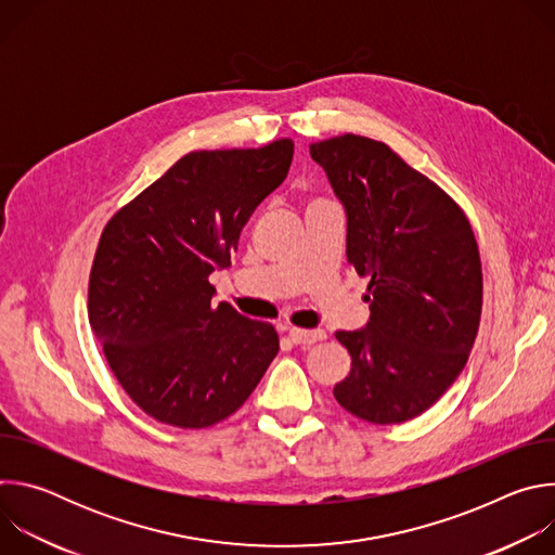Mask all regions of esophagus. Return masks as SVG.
<instances>
[{
  "instance_id": "esophagus-1",
  "label": "esophagus",
  "mask_w": 555,
  "mask_h": 555,
  "mask_svg": "<svg viewBox=\"0 0 555 555\" xmlns=\"http://www.w3.org/2000/svg\"><path fill=\"white\" fill-rule=\"evenodd\" d=\"M287 336L294 345H313L319 340H325V332L323 330H298V327H289Z\"/></svg>"
}]
</instances>
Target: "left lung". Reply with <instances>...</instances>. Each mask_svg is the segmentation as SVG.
I'll return each mask as SVG.
<instances>
[{"label": "left lung", "instance_id": "obj_1", "mask_svg": "<svg viewBox=\"0 0 555 555\" xmlns=\"http://www.w3.org/2000/svg\"><path fill=\"white\" fill-rule=\"evenodd\" d=\"M347 210V261L369 276L371 319L336 332L351 356L334 398L351 415L402 424L463 371L483 307L479 246L461 206L388 144L356 133L311 142Z\"/></svg>", "mask_w": 555, "mask_h": 555}]
</instances>
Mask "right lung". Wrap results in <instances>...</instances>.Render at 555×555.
I'll return each mask as SVG.
<instances>
[{
    "label": "right lung",
    "instance_id": "right-lung-1",
    "mask_svg": "<svg viewBox=\"0 0 555 555\" xmlns=\"http://www.w3.org/2000/svg\"><path fill=\"white\" fill-rule=\"evenodd\" d=\"M294 142L191 151L103 228L88 315L118 384L149 417L208 428L240 409L279 353L270 323L212 305L255 208L285 180Z\"/></svg>",
    "mask_w": 555,
    "mask_h": 555
}]
</instances>
